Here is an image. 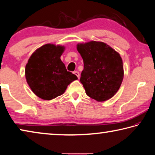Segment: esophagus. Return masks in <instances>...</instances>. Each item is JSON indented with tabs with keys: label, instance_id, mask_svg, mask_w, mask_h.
<instances>
[{
	"label": "esophagus",
	"instance_id": "obj_1",
	"mask_svg": "<svg viewBox=\"0 0 155 155\" xmlns=\"http://www.w3.org/2000/svg\"><path fill=\"white\" fill-rule=\"evenodd\" d=\"M74 74L77 76V77H78V78H79V77H80V74H79V72H78V71H74Z\"/></svg>",
	"mask_w": 155,
	"mask_h": 155
}]
</instances>
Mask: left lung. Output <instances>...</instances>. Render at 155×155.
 <instances>
[{
    "label": "left lung",
    "instance_id": "left-lung-1",
    "mask_svg": "<svg viewBox=\"0 0 155 155\" xmlns=\"http://www.w3.org/2000/svg\"><path fill=\"white\" fill-rule=\"evenodd\" d=\"M77 49L83 59L84 69L80 81L86 94L98 102L112 98L118 91L124 78L120 54L102 41L78 43Z\"/></svg>",
    "mask_w": 155,
    "mask_h": 155
}]
</instances>
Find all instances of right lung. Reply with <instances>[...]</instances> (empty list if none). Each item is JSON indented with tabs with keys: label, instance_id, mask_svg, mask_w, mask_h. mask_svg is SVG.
<instances>
[{
	"label": "right lung",
	"instance_id": "1",
	"mask_svg": "<svg viewBox=\"0 0 155 155\" xmlns=\"http://www.w3.org/2000/svg\"><path fill=\"white\" fill-rule=\"evenodd\" d=\"M65 46L46 44L31 54L25 66V77L37 96L50 101L62 95L72 81L78 78L68 72L61 60Z\"/></svg>",
	"mask_w": 155,
	"mask_h": 155
}]
</instances>
